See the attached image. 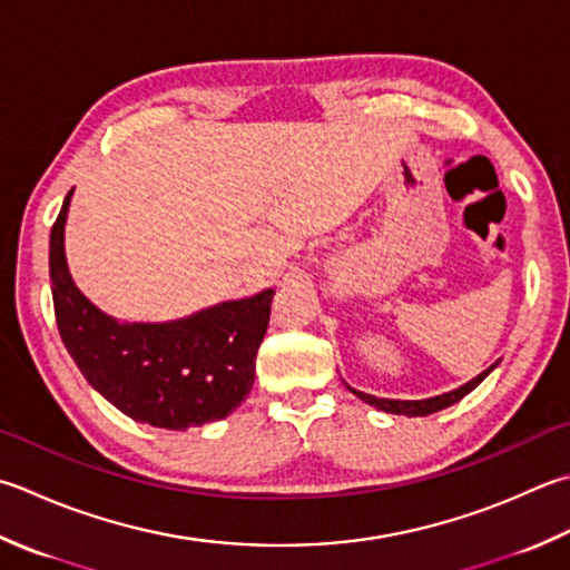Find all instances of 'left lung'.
Listing matches in <instances>:
<instances>
[{
    "instance_id": "obj_1",
    "label": "left lung",
    "mask_w": 570,
    "mask_h": 570,
    "mask_svg": "<svg viewBox=\"0 0 570 570\" xmlns=\"http://www.w3.org/2000/svg\"><path fill=\"white\" fill-rule=\"evenodd\" d=\"M497 365H499V361L489 365L487 371H482L476 377H472V381H466L464 385L450 390V393H442V395H434V397H425V400L375 397V395H371V393H361V390H353L351 385H345V387H348L355 397H361L363 403L373 405L375 410L390 412V415H407V417H417V415H420V417H425V415H432V412H438V410H444V407H450V405H454V403H460V400H462L464 395H470L472 390H474L479 383H482L484 377H487L489 373H492Z\"/></svg>"
}]
</instances>
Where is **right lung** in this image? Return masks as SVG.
I'll use <instances>...</instances> for the list:
<instances>
[{
    "instance_id": "obj_1",
    "label": "right lung",
    "mask_w": 570,
    "mask_h": 570,
    "mask_svg": "<svg viewBox=\"0 0 570 570\" xmlns=\"http://www.w3.org/2000/svg\"><path fill=\"white\" fill-rule=\"evenodd\" d=\"M71 195L73 189L51 229L49 276L56 326L78 371L142 425L189 430L225 420L254 385L274 288L163 323L108 316L81 294L66 264Z\"/></svg>"
}]
</instances>
